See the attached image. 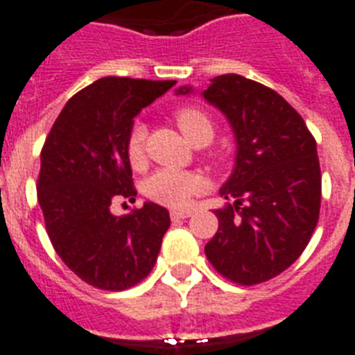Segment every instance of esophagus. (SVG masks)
Instances as JSON below:
<instances>
[{
  "label": "esophagus",
  "mask_w": 355,
  "mask_h": 355,
  "mask_svg": "<svg viewBox=\"0 0 355 355\" xmlns=\"http://www.w3.org/2000/svg\"><path fill=\"white\" fill-rule=\"evenodd\" d=\"M190 216H192V212H190V210H172L171 212L172 221H180V219L190 218Z\"/></svg>",
  "instance_id": "esophagus-1"
}]
</instances>
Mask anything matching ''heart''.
Returning a JSON list of instances; mask_svg holds the SVG:
<instances>
[{"label":"heart","instance_id":"1","mask_svg":"<svg viewBox=\"0 0 355 355\" xmlns=\"http://www.w3.org/2000/svg\"><path fill=\"white\" fill-rule=\"evenodd\" d=\"M175 125L192 145L207 141L214 137V123L210 116L196 107H183L174 114ZM145 127L134 125L127 136V159L134 171H139L145 165ZM205 180L194 172L180 168H159L150 174L145 181V194L152 201L165 207L181 209L190 203V199L205 190Z\"/></svg>","mask_w":355,"mask_h":355}]
</instances>
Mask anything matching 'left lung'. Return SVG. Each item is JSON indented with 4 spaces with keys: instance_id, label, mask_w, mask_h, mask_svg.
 I'll use <instances>...</instances> for the list:
<instances>
[{
    "instance_id": "1",
    "label": "left lung",
    "mask_w": 355,
    "mask_h": 355,
    "mask_svg": "<svg viewBox=\"0 0 355 355\" xmlns=\"http://www.w3.org/2000/svg\"><path fill=\"white\" fill-rule=\"evenodd\" d=\"M201 96L227 116L237 145L234 172L219 190L234 203L216 210L219 228L205 254L227 279L257 285L286 270L314 234L321 207L315 139L300 114L257 81L218 76Z\"/></svg>"
}]
</instances>
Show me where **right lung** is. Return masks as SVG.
Listing matches in <instances>:
<instances>
[{
    "label": "right lung",
    "instance_id": "right-lung-1",
    "mask_svg": "<svg viewBox=\"0 0 355 355\" xmlns=\"http://www.w3.org/2000/svg\"><path fill=\"white\" fill-rule=\"evenodd\" d=\"M175 81L108 76L67 101L41 150L37 201L58 256L79 279L101 290H125L150 274L168 210L156 203L114 216L116 199L137 194L127 159V136L141 108Z\"/></svg>",
    "mask_w": 355,
    "mask_h": 355
}]
</instances>
